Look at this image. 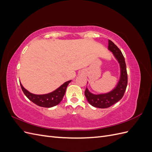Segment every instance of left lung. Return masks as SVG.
I'll list each match as a JSON object with an SVG mask.
<instances>
[{"label": "left lung", "instance_id": "8db88e82", "mask_svg": "<svg viewBox=\"0 0 152 152\" xmlns=\"http://www.w3.org/2000/svg\"><path fill=\"white\" fill-rule=\"evenodd\" d=\"M108 49L112 51L114 56L120 64L121 77L117 86L108 93L94 94L86 88L85 96L88 102L94 107L107 108L111 107L121 100L125 93L127 85V73L125 59L121 50L112 41L108 40Z\"/></svg>", "mask_w": 152, "mask_h": 152}]
</instances>
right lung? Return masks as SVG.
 Masks as SVG:
<instances>
[{
  "label": "right lung",
  "instance_id": "right-lung-1",
  "mask_svg": "<svg viewBox=\"0 0 152 152\" xmlns=\"http://www.w3.org/2000/svg\"><path fill=\"white\" fill-rule=\"evenodd\" d=\"M71 80L67 81L62 84L57 89L51 93L45 94H34L25 89L20 82L21 89L25 96L31 102L34 103L39 107L45 108H50L54 107L61 102L64 95L65 94L66 87Z\"/></svg>",
  "mask_w": 152,
  "mask_h": 152
}]
</instances>
